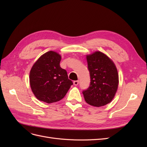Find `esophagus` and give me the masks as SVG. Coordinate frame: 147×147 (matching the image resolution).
I'll list each match as a JSON object with an SVG mask.
<instances>
[{
	"instance_id": "1",
	"label": "esophagus",
	"mask_w": 147,
	"mask_h": 147,
	"mask_svg": "<svg viewBox=\"0 0 147 147\" xmlns=\"http://www.w3.org/2000/svg\"><path fill=\"white\" fill-rule=\"evenodd\" d=\"M78 83H79V81L78 80H75V81L74 82V85H75V86L78 85Z\"/></svg>"
}]
</instances>
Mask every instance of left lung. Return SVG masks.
Here are the masks:
<instances>
[{"label": "left lung", "instance_id": "left-lung-1", "mask_svg": "<svg viewBox=\"0 0 147 147\" xmlns=\"http://www.w3.org/2000/svg\"><path fill=\"white\" fill-rule=\"evenodd\" d=\"M90 84L83 91L85 101L95 107L105 105L112 100L118 86L116 66L109 57L100 51L87 55Z\"/></svg>", "mask_w": 147, "mask_h": 147}]
</instances>
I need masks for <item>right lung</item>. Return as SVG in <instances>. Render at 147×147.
Here are the masks:
<instances>
[{
  "mask_svg": "<svg viewBox=\"0 0 147 147\" xmlns=\"http://www.w3.org/2000/svg\"><path fill=\"white\" fill-rule=\"evenodd\" d=\"M61 56L55 51L45 53L30 70L31 90L39 100L48 104L61 100L73 83L65 69L60 67Z\"/></svg>",
  "mask_w": 147,
  "mask_h": 147,
  "instance_id": "right-lung-1",
  "label": "right lung"
}]
</instances>
